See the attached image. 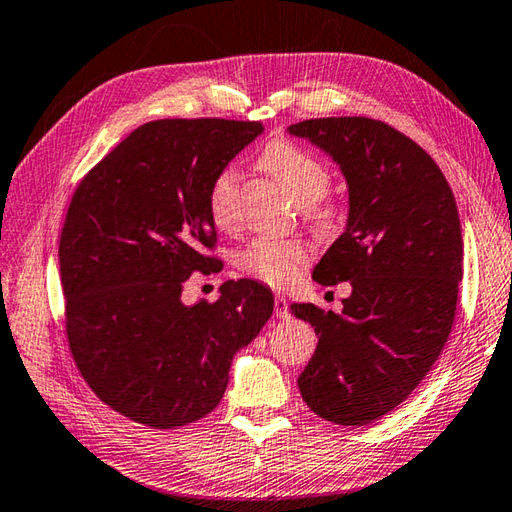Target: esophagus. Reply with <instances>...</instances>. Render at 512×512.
Listing matches in <instances>:
<instances>
[{"label": "esophagus", "mask_w": 512, "mask_h": 512, "mask_svg": "<svg viewBox=\"0 0 512 512\" xmlns=\"http://www.w3.org/2000/svg\"><path fill=\"white\" fill-rule=\"evenodd\" d=\"M275 315L279 319H288L290 310H288V299L284 295H275Z\"/></svg>", "instance_id": "34e87169"}]
</instances>
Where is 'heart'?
Masks as SVG:
<instances>
[{
  "instance_id": "1",
  "label": "heart",
  "mask_w": 512,
  "mask_h": 512,
  "mask_svg": "<svg viewBox=\"0 0 512 512\" xmlns=\"http://www.w3.org/2000/svg\"><path fill=\"white\" fill-rule=\"evenodd\" d=\"M259 166L275 177L279 186L302 206V213L319 230H330L342 217V206L326 190L330 186L328 166L310 150L288 139L270 142ZM237 173L233 168H222L210 177L204 202L208 217L222 230H235L239 226L237 204ZM310 259V248L302 239H255L242 253V268L248 275L270 286H288L295 282L299 270Z\"/></svg>"
}]
</instances>
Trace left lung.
Here are the masks:
<instances>
[{
  "label": "left lung",
  "instance_id": "left-lung-1",
  "mask_svg": "<svg viewBox=\"0 0 512 512\" xmlns=\"http://www.w3.org/2000/svg\"><path fill=\"white\" fill-rule=\"evenodd\" d=\"M288 130L342 166L350 195L348 226L313 277L350 282L353 295L342 313L290 308L317 333L299 393L326 422L364 426L402 404L448 342L464 273L455 195L433 157L379 119L322 117Z\"/></svg>",
  "mask_w": 512,
  "mask_h": 512
}]
</instances>
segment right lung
Returning <instances> with one entry per match:
<instances>
[{
  "mask_svg": "<svg viewBox=\"0 0 512 512\" xmlns=\"http://www.w3.org/2000/svg\"><path fill=\"white\" fill-rule=\"evenodd\" d=\"M262 122L157 119L133 130L77 184L59 237L64 328L93 393L150 428L206 417L228 368L273 315L253 279L222 284L217 302L186 306L193 273H217V230L204 193Z\"/></svg>",
  "mask_w": 512,
  "mask_h": 512,
  "instance_id": "obj_1",
  "label": "right lung"
}]
</instances>
